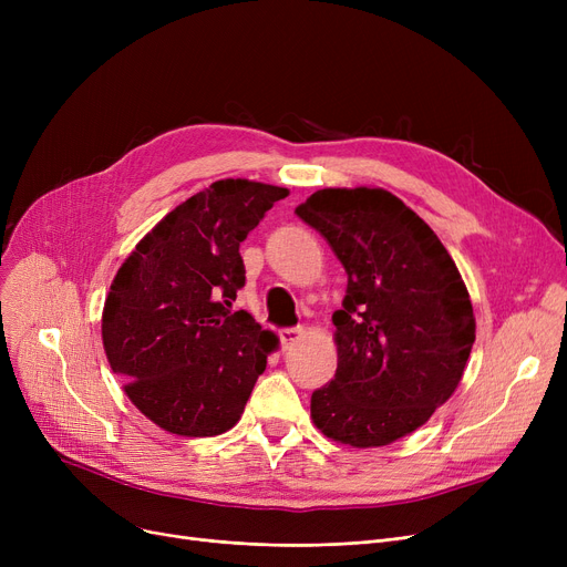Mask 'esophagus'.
<instances>
[{"instance_id": "34e87169", "label": "esophagus", "mask_w": 567, "mask_h": 567, "mask_svg": "<svg viewBox=\"0 0 567 567\" xmlns=\"http://www.w3.org/2000/svg\"><path fill=\"white\" fill-rule=\"evenodd\" d=\"M278 336H280L282 349H289L296 340H299V338L303 336V329H301V326H293V329H280Z\"/></svg>"}]
</instances>
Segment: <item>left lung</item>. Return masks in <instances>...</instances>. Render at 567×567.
Here are the masks:
<instances>
[{
	"label": "left lung",
	"instance_id": "obj_1",
	"mask_svg": "<svg viewBox=\"0 0 567 567\" xmlns=\"http://www.w3.org/2000/svg\"><path fill=\"white\" fill-rule=\"evenodd\" d=\"M296 216L349 276L333 315L338 370L312 393L315 425L353 449L393 443L430 421L475 340L468 291L430 225L381 188H323Z\"/></svg>",
	"mask_w": 567,
	"mask_h": 567
}]
</instances>
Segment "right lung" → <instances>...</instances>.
Returning a JSON list of instances; mask_svg holds the SVG:
<instances>
[{
	"mask_svg": "<svg viewBox=\"0 0 567 567\" xmlns=\"http://www.w3.org/2000/svg\"><path fill=\"white\" fill-rule=\"evenodd\" d=\"M287 188L223 178L167 214L118 268L103 347L131 402L182 436L231 430L276 336L231 310L246 285L238 246Z\"/></svg>",
	"mask_w": 567,
	"mask_h": 567,
	"instance_id": "right-lung-1",
	"label": "right lung"
}]
</instances>
